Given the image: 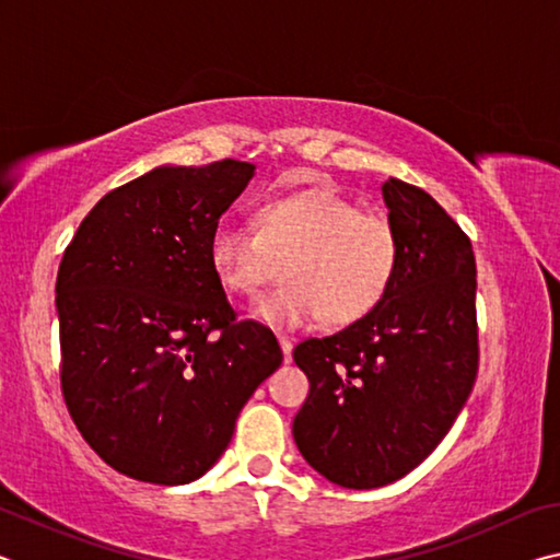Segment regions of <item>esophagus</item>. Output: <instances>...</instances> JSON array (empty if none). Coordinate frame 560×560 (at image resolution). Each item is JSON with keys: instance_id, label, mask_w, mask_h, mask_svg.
Listing matches in <instances>:
<instances>
[{"instance_id": "34e87169", "label": "esophagus", "mask_w": 560, "mask_h": 560, "mask_svg": "<svg viewBox=\"0 0 560 560\" xmlns=\"http://www.w3.org/2000/svg\"><path fill=\"white\" fill-rule=\"evenodd\" d=\"M279 346H281V350H283V360H287V363H291V353H293V343H291V338L289 336H279Z\"/></svg>"}]
</instances>
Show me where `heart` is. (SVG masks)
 <instances>
[{
	"instance_id": "b5f03b06",
	"label": "heart",
	"mask_w": 560,
	"mask_h": 560,
	"mask_svg": "<svg viewBox=\"0 0 560 560\" xmlns=\"http://www.w3.org/2000/svg\"><path fill=\"white\" fill-rule=\"evenodd\" d=\"M254 230L220 224L207 261L226 293L252 296L283 264V287L254 301L252 316L271 328L324 318L353 326L383 306L400 269V236L377 212H363L334 187L273 195L254 212Z\"/></svg>"
}]
</instances>
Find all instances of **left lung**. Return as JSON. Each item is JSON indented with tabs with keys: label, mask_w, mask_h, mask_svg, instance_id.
I'll return each instance as SVG.
<instances>
[{
	"label": "left lung",
	"mask_w": 560,
	"mask_h": 560,
	"mask_svg": "<svg viewBox=\"0 0 560 560\" xmlns=\"http://www.w3.org/2000/svg\"><path fill=\"white\" fill-rule=\"evenodd\" d=\"M383 200L402 252L383 306L293 348L311 385L293 440L311 467L346 489L393 485L428 459L479 371L469 236L402 179H387Z\"/></svg>",
	"instance_id": "1"
}]
</instances>
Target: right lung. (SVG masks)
Masks as SVG:
<instances>
[{
	"instance_id": "right-lung-1",
	"label": "right lung",
	"mask_w": 560,
	"mask_h": 560,
	"mask_svg": "<svg viewBox=\"0 0 560 560\" xmlns=\"http://www.w3.org/2000/svg\"><path fill=\"white\" fill-rule=\"evenodd\" d=\"M252 175L230 158L155 167L101 197L63 252V400L91 450L130 479L202 477L283 360L271 328L236 320L207 261Z\"/></svg>"
}]
</instances>
